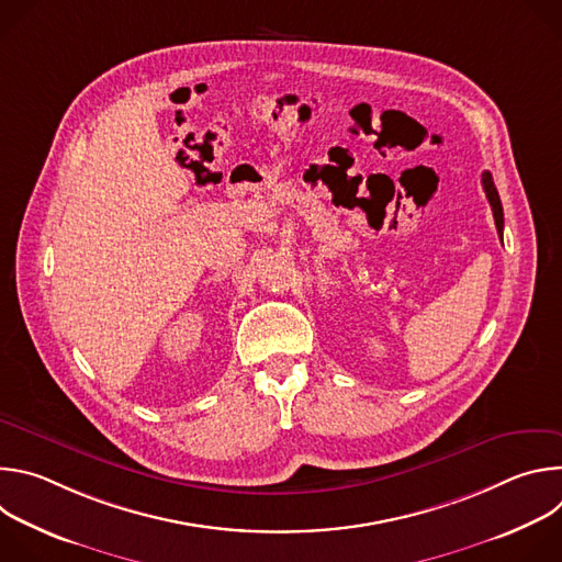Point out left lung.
<instances>
[{"label": "left lung", "instance_id": "1", "mask_svg": "<svg viewBox=\"0 0 562 562\" xmlns=\"http://www.w3.org/2000/svg\"><path fill=\"white\" fill-rule=\"evenodd\" d=\"M483 189L487 193V200L492 204V211H494V220H496V228H498V235L503 239V226H505V217H503V204H501V195H498V189L494 184V178L490 171L483 173Z\"/></svg>", "mask_w": 562, "mask_h": 562}]
</instances>
